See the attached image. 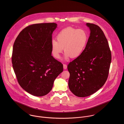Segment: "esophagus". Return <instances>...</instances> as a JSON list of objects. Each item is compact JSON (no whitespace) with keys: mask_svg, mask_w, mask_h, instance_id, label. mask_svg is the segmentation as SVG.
Instances as JSON below:
<instances>
[{"mask_svg":"<svg viewBox=\"0 0 124 124\" xmlns=\"http://www.w3.org/2000/svg\"><path fill=\"white\" fill-rule=\"evenodd\" d=\"M67 67V66L66 64H63V69H66Z\"/></svg>","mask_w":124,"mask_h":124,"instance_id":"1","label":"esophagus"}]
</instances>
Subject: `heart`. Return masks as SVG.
I'll return each instance as SVG.
<instances>
[{"label":"heart","mask_w":124,"mask_h":124,"mask_svg":"<svg viewBox=\"0 0 124 124\" xmlns=\"http://www.w3.org/2000/svg\"><path fill=\"white\" fill-rule=\"evenodd\" d=\"M57 40L51 42L53 56L59 59L63 48L64 58L68 59L79 57L84 52L88 40V35L83 29L69 27L60 31L56 36Z\"/></svg>","instance_id":"obj_1"}]
</instances>
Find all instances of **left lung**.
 <instances>
[{
    "mask_svg": "<svg viewBox=\"0 0 124 124\" xmlns=\"http://www.w3.org/2000/svg\"><path fill=\"white\" fill-rule=\"evenodd\" d=\"M91 32L83 53L70 62L69 88L76 96H89L101 88L107 79L111 52L103 31L97 25L86 23Z\"/></svg>",
    "mask_w": 124,
    "mask_h": 124,
    "instance_id": "8db88e82",
    "label": "left lung"
}]
</instances>
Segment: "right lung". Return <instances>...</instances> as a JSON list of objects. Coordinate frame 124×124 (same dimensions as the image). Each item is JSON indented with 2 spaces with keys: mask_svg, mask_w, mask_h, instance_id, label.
<instances>
[{
  "mask_svg": "<svg viewBox=\"0 0 124 124\" xmlns=\"http://www.w3.org/2000/svg\"><path fill=\"white\" fill-rule=\"evenodd\" d=\"M55 23L30 25L18 34L13 45L12 63L18 83L29 93L42 96L52 89L63 64L52 56Z\"/></svg>",
  "mask_w": 124,
  "mask_h": 124,
  "instance_id": "add662e5",
  "label": "right lung"
}]
</instances>
